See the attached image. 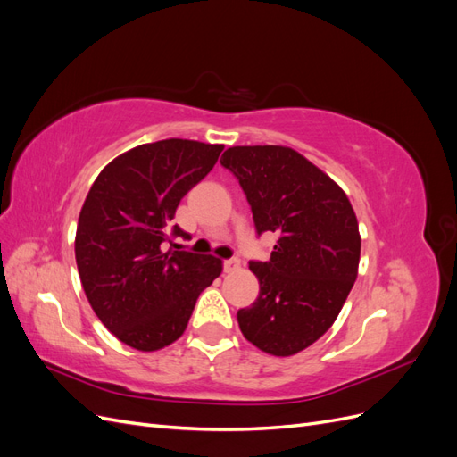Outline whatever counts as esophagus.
<instances>
[{"label": "esophagus", "mask_w": 457, "mask_h": 457, "mask_svg": "<svg viewBox=\"0 0 457 457\" xmlns=\"http://www.w3.org/2000/svg\"><path fill=\"white\" fill-rule=\"evenodd\" d=\"M240 267V259H228L225 261V272H232Z\"/></svg>", "instance_id": "34e87169"}]
</instances>
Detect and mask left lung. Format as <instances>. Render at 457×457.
<instances>
[{
    "label": "left lung",
    "instance_id": "left-lung-1",
    "mask_svg": "<svg viewBox=\"0 0 457 457\" xmlns=\"http://www.w3.org/2000/svg\"><path fill=\"white\" fill-rule=\"evenodd\" d=\"M220 163L238 177L257 232L280 234L269 261L250 262L259 297L238 311V326L262 353L297 354L336 322L356 280V213L334 179L289 146H230Z\"/></svg>",
    "mask_w": 457,
    "mask_h": 457
}]
</instances>
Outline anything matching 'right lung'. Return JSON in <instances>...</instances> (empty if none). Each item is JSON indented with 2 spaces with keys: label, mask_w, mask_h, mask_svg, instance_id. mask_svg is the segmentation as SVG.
<instances>
[{
  "label": "right lung",
  "mask_w": 457,
  "mask_h": 457,
  "mask_svg": "<svg viewBox=\"0 0 457 457\" xmlns=\"http://www.w3.org/2000/svg\"><path fill=\"white\" fill-rule=\"evenodd\" d=\"M223 145H139L95 179L76 228V265L91 309L131 349L152 353L185 334L196 299L223 272L213 255L165 250L175 210L213 170Z\"/></svg>",
  "instance_id": "add662e5"
}]
</instances>
